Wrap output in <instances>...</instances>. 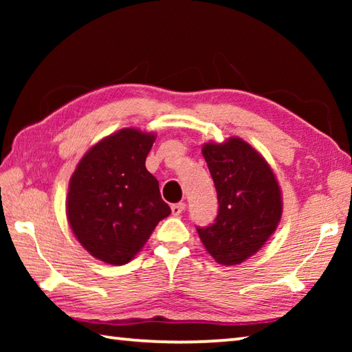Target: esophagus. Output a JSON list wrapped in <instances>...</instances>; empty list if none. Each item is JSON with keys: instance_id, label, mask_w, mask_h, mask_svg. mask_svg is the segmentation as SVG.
<instances>
[{"instance_id": "34e87169", "label": "esophagus", "mask_w": 352, "mask_h": 352, "mask_svg": "<svg viewBox=\"0 0 352 352\" xmlns=\"http://www.w3.org/2000/svg\"><path fill=\"white\" fill-rule=\"evenodd\" d=\"M184 208H186V205H184L183 201H180V204L172 205L170 210H172V214H174V216H180V214L184 211Z\"/></svg>"}]
</instances>
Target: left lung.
Here are the masks:
<instances>
[{"instance_id":"1","label":"left lung","mask_w":352,"mask_h":352,"mask_svg":"<svg viewBox=\"0 0 352 352\" xmlns=\"http://www.w3.org/2000/svg\"><path fill=\"white\" fill-rule=\"evenodd\" d=\"M201 153L217 190L219 212L212 225L197 226V233L219 264H241L275 233L281 189L264 157L237 136L222 144L206 142Z\"/></svg>"}]
</instances>
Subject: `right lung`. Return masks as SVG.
Instances as JSON below:
<instances>
[{
	"mask_svg": "<svg viewBox=\"0 0 352 352\" xmlns=\"http://www.w3.org/2000/svg\"><path fill=\"white\" fill-rule=\"evenodd\" d=\"M153 141V133L121 129L94 144L71 175V230L88 253L107 264L132 261L170 214L158 180L146 169Z\"/></svg>",
	"mask_w": 352,
	"mask_h": 352,
	"instance_id": "add662e5",
	"label": "right lung"
}]
</instances>
